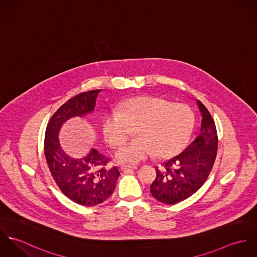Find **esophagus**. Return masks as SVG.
<instances>
[{"instance_id":"1","label":"esophagus","mask_w":257,"mask_h":257,"mask_svg":"<svg viewBox=\"0 0 257 257\" xmlns=\"http://www.w3.org/2000/svg\"><path fill=\"white\" fill-rule=\"evenodd\" d=\"M137 168H138L137 165H121L120 166V170L123 171V172H128V171L135 170Z\"/></svg>"}]
</instances>
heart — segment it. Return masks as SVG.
Segmentation results:
<instances>
[{
	"label": "heart",
	"instance_id": "obj_1",
	"mask_svg": "<svg viewBox=\"0 0 257 257\" xmlns=\"http://www.w3.org/2000/svg\"><path fill=\"white\" fill-rule=\"evenodd\" d=\"M193 125L194 115L187 106L155 97H138L105 115L103 133L110 147L116 148L137 127L138 138L114 154L116 162L133 164L154 153L161 158L174 155L187 142Z\"/></svg>",
	"mask_w": 257,
	"mask_h": 257
}]
</instances>
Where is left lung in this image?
Wrapping results in <instances>:
<instances>
[{
    "mask_svg": "<svg viewBox=\"0 0 257 257\" xmlns=\"http://www.w3.org/2000/svg\"><path fill=\"white\" fill-rule=\"evenodd\" d=\"M202 123L199 136L181 153L156 167L150 186L151 195L159 202L174 205L192 196L207 180L216 160L218 135L215 121L198 100Z\"/></svg>",
    "mask_w": 257,
    "mask_h": 257,
    "instance_id": "1",
    "label": "left lung"
}]
</instances>
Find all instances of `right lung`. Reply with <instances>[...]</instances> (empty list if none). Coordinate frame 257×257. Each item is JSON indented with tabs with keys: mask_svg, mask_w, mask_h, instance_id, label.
<instances>
[{
	"mask_svg": "<svg viewBox=\"0 0 257 257\" xmlns=\"http://www.w3.org/2000/svg\"><path fill=\"white\" fill-rule=\"evenodd\" d=\"M101 90L81 93L67 101L51 116L44 139V155L54 181L70 200L92 207L103 203L112 194L119 176L117 167H107L110 158L92 148L81 158L66 154L59 144L63 123L75 116L93 112Z\"/></svg>",
	"mask_w": 257,
	"mask_h": 257,
	"instance_id": "1",
	"label": "right lung"
}]
</instances>
